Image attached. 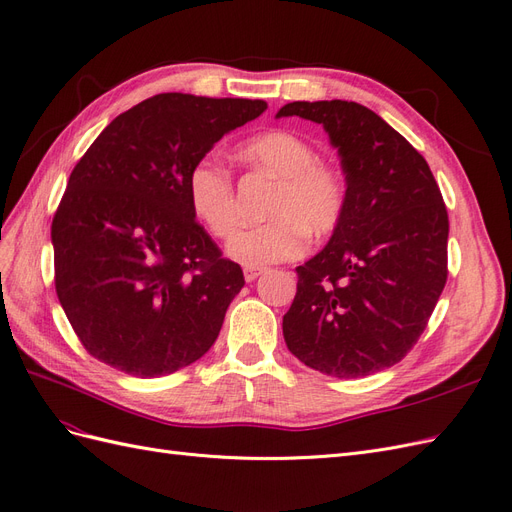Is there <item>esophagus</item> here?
Wrapping results in <instances>:
<instances>
[{
    "instance_id": "obj_1",
    "label": "esophagus",
    "mask_w": 512,
    "mask_h": 512,
    "mask_svg": "<svg viewBox=\"0 0 512 512\" xmlns=\"http://www.w3.org/2000/svg\"><path fill=\"white\" fill-rule=\"evenodd\" d=\"M262 273H265V269H262V267H245V269H243L245 282H254L256 277H258V275H262Z\"/></svg>"
}]
</instances>
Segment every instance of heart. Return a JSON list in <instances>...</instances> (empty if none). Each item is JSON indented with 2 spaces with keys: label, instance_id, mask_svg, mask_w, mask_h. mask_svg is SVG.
<instances>
[{
  "label": "heart",
  "instance_id": "obj_1",
  "mask_svg": "<svg viewBox=\"0 0 512 512\" xmlns=\"http://www.w3.org/2000/svg\"><path fill=\"white\" fill-rule=\"evenodd\" d=\"M241 156L256 170L280 179L267 207L269 222L237 230L226 254L245 267L299 258L307 232L324 237L344 218L348 190L339 170L318 160L314 145L288 130L252 136ZM192 213L211 235L228 237L237 226V192L230 170L215 158H200L188 175Z\"/></svg>",
  "mask_w": 512,
  "mask_h": 512
}]
</instances>
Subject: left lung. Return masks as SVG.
Listing matches in <instances>:
<instances>
[{
	"mask_svg": "<svg viewBox=\"0 0 512 512\" xmlns=\"http://www.w3.org/2000/svg\"><path fill=\"white\" fill-rule=\"evenodd\" d=\"M322 123L337 147L348 203L331 241L297 267L284 316L288 350L342 380L399 363L446 284L448 213L429 164L367 106L290 102L277 117Z\"/></svg>",
	"mask_w": 512,
	"mask_h": 512,
	"instance_id": "8db88e82",
	"label": "left lung"
}]
</instances>
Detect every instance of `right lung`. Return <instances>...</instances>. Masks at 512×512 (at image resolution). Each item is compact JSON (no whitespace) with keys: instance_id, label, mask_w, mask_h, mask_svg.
I'll return each mask as SVG.
<instances>
[{"instance_id":"obj_1","label":"right lung","mask_w":512,"mask_h":512,"mask_svg":"<svg viewBox=\"0 0 512 512\" xmlns=\"http://www.w3.org/2000/svg\"><path fill=\"white\" fill-rule=\"evenodd\" d=\"M265 100L160 94L115 117L74 166L55 211V290L94 359L136 378L198 361L243 271L188 200L190 168Z\"/></svg>"}]
</instances>
